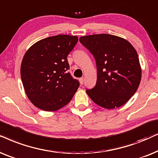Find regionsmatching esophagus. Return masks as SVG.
<instances>
[{"mask_svg":"<svg viewBox=\"0 0 158 158\" xmlns=\"http://www.w3.org/2000/svg\"><path fill=\"white\" fill-rule=\"evenodd\" d=\"M84 80H85L84 77H81V78H80V79H79V81H80V84L81 85H82L84 84Z\"/></svg>","mask_w":158,"mask_h":158,"instance_id":"esophagus-1","label":"esophagus"}]
</instances>
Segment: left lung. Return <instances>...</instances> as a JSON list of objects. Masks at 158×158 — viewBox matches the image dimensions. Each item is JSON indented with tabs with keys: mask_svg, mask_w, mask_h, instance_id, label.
Segmentation results:
<instances>
[{
	"mask_svg": "<svg viewBox=\"0 0 158 158\" xmlns=\"http://www.w3.org/2000/svg\"><path fill=\"white\" fill-rule=\"evenodd\" d=\"M79 41L93 55L98 79L86 89L94 102L113 109L124 105L137 90L142 70L137 52L131 44L108 34L81 37Z\"/></svg>",
	"mask_w": 158,
	"mask_h": 158,
	"instance_id": "obj_1",
	"label": "left lung"
}]
</instances>
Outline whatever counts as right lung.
I'll list each match as a JSON object with an SVG mask.
<instances>
[{
  "label": "right lung",
  "mask_w": 158,
  "mask_h": 158,
  "mask_svg": "<svg viewBox=\"0 0 158 158\" xmlns=\"http://www.w3.org/2000/svg\"><path fill=\"white\" fill-rule=\"evenodd\" d=\"M77 42V36L58 35L38 41L25 53L21 78L27 97L37 108L59 110L74 95L79 82L67 71V56Z\"/></svg>",
  "instance_id": "add662e5"
}]
</instances>
